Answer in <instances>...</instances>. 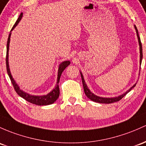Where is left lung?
<instances>
[{"label": "left lung", "instance_id": "obj_1", "mask_svg": "<svg viewBox=\"0 0 146 146\" xmlns=\"http://www.w3.org/2000/svg\"><path fill=\"white\" fill-rule=\"evenodd\" d=\"M135 28L136 33H137V37H138V40H139V46H140V64H141V60H142V58H143V50H142V44L141 42V39L139 37V33H138V30L136 29V26H134ZM81 79H82V83H83V86H84V92H85L86 95L88 97L90 100H91L92 101L95 102H98V103H102V104H111V103H113V102H118L119 100H121L122 98H123V97H125L127 94L129 92L131 89L133 88L134 87H135L136 84H134L129 90H128L125 93L123 94V95H120V96L116 97V98H100V97L97 96V95H94L93 93H92L90 92V90L88 88L87 86H86L85 81H84V76H83L82 74L81 73Z\"/></svg>", "mask_w": 146, "mask_h": 146}]
</instances>
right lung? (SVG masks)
Instances as JSON below:
<instances>
[{"label":"right lung","instance_id":"obj_1","mask_svg":"<svg viewBox=\"0 0 146 146\" xmlns=\"http://www.w3.org/2000/svg\"><path fill=\"white\" fill-rule=\"evenodd\" d=\"M23 16V13H21V15H19V17L18 18L16 23H15V25L12 27L11 31H12L19 22L20 21V20L21 19V17ZM10 35L11 33L9 35L8 39H7V54H6V67H7V72L9 76H10V79L11 80V82H12V85H13L14 88H15V91L17 92V93L19 95L20 97L23 98L24 100H26V101H28L30 103H32V104L39 105V106H43V105H48L51 104L56 101L58 98L59 97V94H60V90H59V86H58V83L60 81V78L61 76V74L62 73L63 70H65L66 67L68 66L70 64V61H64L62 63L59 65L58 68V79H57V83H56V86L55 87V88L52 90L51 92H50L49 93H48L46 95H42V96H34V95H31L29 94L26 93L21 90H20L19 87L18 85L16 84V82L15 81V80L12 78V75H11L10 68H9V63H8V51H9V45H10Z\"/></svg>","mask_w":146,"mask_h":146}]
</instances>
